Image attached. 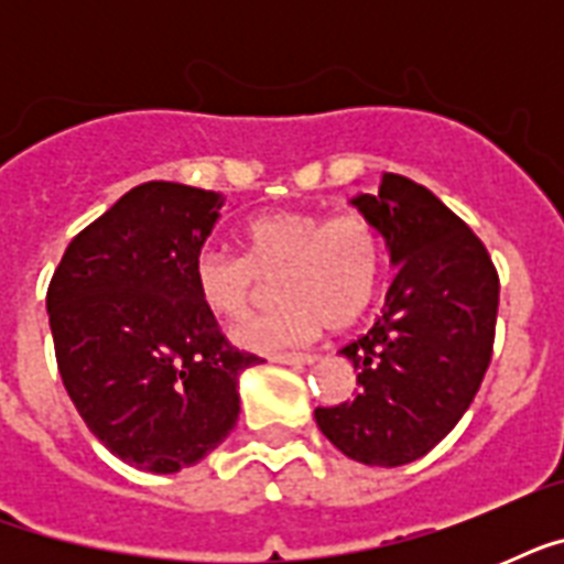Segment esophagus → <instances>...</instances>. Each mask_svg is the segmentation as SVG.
Segmentation results:
<instances>
[{"label": "esophagus", "mask_w": 564, "mask_h": 564, "mask_svg": "<svg viewBox=\"0 0 564 564\" xmlns=\"http://www.w3.org/2000/svg\"><path fill=\"white\" fill-rule=\"evenodd\" d=\"M272 362H281V366H310V362H316V354H310V351H304V354H295V351L274 354Z\"/></svg>", "instance_id": "esophagus-1"}]
</instances>
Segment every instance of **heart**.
I'll return each mask as SVG.
<instances>
[{
	"label": "heart",
	"mask_w": 564,
	"mask_h": 564,
	"mask_svg": "<svg viewBox=\"0 0 564 564\" xmlns=\"http://www.w3.org/2000/svg\"><path fill=\"white\" fill-rule=\"evenodd\" d=\"M246 257L204 246L193 257L195 295L213 316L237 322L251 310L265 278L278 274L283 304L237 325L234 339L251 351L310 343L345 327L371 307L386 272L383 234L366 213L274 210L242 228Z\"/></svg>",
	"instance_id": "b5f03b06"
}]
</instances>
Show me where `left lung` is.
I'll use <instances>...</instances> for the list:
<instances>
[{"mask_svg": "<svg viewBox=\"0 0 564 564\" xmlns=\"http://www.w3.org/2000/svg\"><path fill=\"white\" fill-rule=\"evenodd\" d=\"M354 204L398 265L369 334L339 354L354 362V401L318 406L316 424L345 456L394 468L442 442L471 406L491 362L500 278L480 237L436 195L386 172Z\"/></svg>", "mask_w": 564, "mask_h": 564, "instance_id": "8db88e82", "label": "left lung"}]
</instances>
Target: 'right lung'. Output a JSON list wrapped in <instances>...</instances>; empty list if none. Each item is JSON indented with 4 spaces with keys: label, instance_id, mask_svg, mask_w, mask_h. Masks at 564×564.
Segmentation results:
<instances>
[{
    "label": "right lung",
    "instance_id": "add662e5",
    "mask_svg": "<svg viewBox=\"0 0 564 564\" xmlns=\"http://www.w3.org/2000/svg\"><path fill=\"white\" fill-rule=\"evenodd\" d=\"M207 189L149 181L75 234L46 292L64 389L90 433L140 471L175 474L239 419L257 354L221 334L193 286V257L219 219Z\"/></svg>",
    "mask_w": 564,
    "mask_h": 564
}]
</instances>
